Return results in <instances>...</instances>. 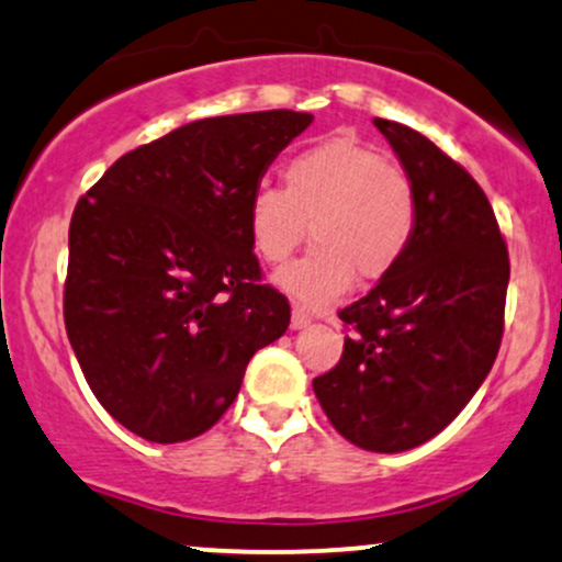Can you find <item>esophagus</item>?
<instances>
[{
  "label": "esophagus",
  "mask_w": 562,
  "mask_h": 562,
  "mask_svg": "<svg viewBox=\"0 0 562 562\" xmlns=\"http://www.w3.org/2000/svg\"><path fill=\"white\" fill-rule=\"evenodd\" d=\"M310 321H313V315H310L305 307H302V305L292 307V328H305Z\"/></svg>",
  "instance_id": "obj_1"
}]
</instances>
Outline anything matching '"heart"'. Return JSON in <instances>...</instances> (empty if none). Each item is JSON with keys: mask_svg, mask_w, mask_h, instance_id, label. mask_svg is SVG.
Wrapping results in <instances>:
<instances>
[{"mask_svg": "<svg viewBox=\"0 0 562 562\" xmlns=\"http://www.w3.org/2000/svg\"><path fill=\"white\" fill-rule=\"evenodd\" d=\"M283 187L249 196L247 228L255 255L283 266L307 234L315 244L279 273L307 305H323L352 283L384 279L411 249L418 228L413 178L352 134L326 136L296 151L281 170Z\"/></svg>", "mask_w": 562, "mask_h": 562, "instance_id": "obj_1", "label": "heart"}]
</instances>
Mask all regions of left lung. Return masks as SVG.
Listing matches in <instances>:
<instances>
[{
  "mask_svg": "<svg viewBox=\"0 0 562 562\" xmlns=\"http://www.w3.org/2000/svg\"><path fill=\"white\" fill-rule=\"evenodd\" d=\"M418 194V228L397 268L339 310L345 352L313 379L331 426L368 452L437 437L484 384L499 352L507 244L463 165L407 125L375 117Z\"/></svg>",
  "mask_w": 562,
  "mask_h": 562,
  "instance_id": "8db88e82",
  "label": "left lung"
}]
</instances>
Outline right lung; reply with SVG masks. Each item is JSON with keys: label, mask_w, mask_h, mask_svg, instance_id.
Listing matches in <instances>:
<instances>
[{"label": "right lung", "mask_w": 562, "mask_h": 562, "mask_svg": "<svg viewBox=\"0 0 562 562\" xmlns=\"http://www.w3.org/2000/svg\"><path fill=\"white\" fill-rule=\"evenodd\" d=\"M310 123L294 110L187 123L112 162L72 210L65 328L94 397L136 437H200L289 328L247 210Z\"/></svg>", "instance_id": "right-lung-1"}]
</instances>
